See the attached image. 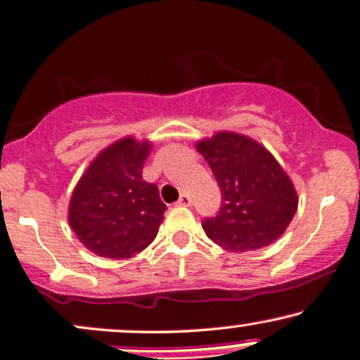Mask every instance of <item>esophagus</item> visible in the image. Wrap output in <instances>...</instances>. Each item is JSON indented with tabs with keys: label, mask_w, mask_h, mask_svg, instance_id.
<instances>
[{
	"label": "esophagus",
	"mask_w": 360,
	"mask_h": 360,
	"mask_svg": "<svg viewBox=\"0 0 360 360\" xmlns=\"http://www.w3.org/2000/svg\"><path fill=\"white\" fill-rule=\"evenodd\" d=\"M177 205L179 206H191V198L188 196V194H181V198H179V201H177Z\"/></svg>",
	"instance_id": "1"
}]
</instances>
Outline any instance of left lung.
Listing matches in <instances>:
<instances>
[{
    "label": "left lung",
    "instance_id": "1",
    "mask_svg": "<svg viewBox=\"0 0 360 360\" xmlns=\"http://www.w3.org/2000/svg\"><path fill=\"white\" fill-rule=\"evenodd\" d=\"M196 149L223 194L219 213L202 221L206 236L236 253L275 243L297 213L298 196L274 154L255 139L229 131L201 139Z\"/></svg>",
    "mask_w": 360,
    "mask_h": 360
}]
</instances>
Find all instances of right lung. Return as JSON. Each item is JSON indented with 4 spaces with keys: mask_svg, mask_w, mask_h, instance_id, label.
I'll use <instances>...</instances> for the list:
<instances>
[{
    "mask_svg": "<svg viewBox=\"0 0 360 360\" xmlns=\"http://www.w3.org/2000/svg\"><path fill=\"white\" fill-rule=\"evenodd\" d=\"M153 144L127 136L101 150L73 189L68 224L86 250L110 259L132 258L154 241L166 205L142 179Z\"/></svg>",
    "mask_w": 360,
    "mask_h": 360,
    "instance_id": "1",
    "label": "right lung"
}]
</instances>
